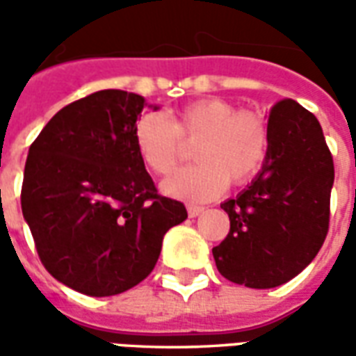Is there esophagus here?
Listing matches in <instances>:
<instances>
[{
  "mask_svg": "<svg viewBox=\"0 0 356 356\" xmlns=\"http://www.w3.org/2000/svg\"><path fill=\"white\" fill-rule=\"evenodd\" d=\"M205 209L203 207H195V205H188V214H190V218H195L199 214L203 213Z\"/></svg>",
  "mask_w": 356,
  "mask_h": 356,
  "instance_id": "1",
  "label": "esophagus"
}]
</instances>
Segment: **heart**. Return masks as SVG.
I'll return each mask as SVG.
<instances>
[{
	"mask_svg": "<svg viewBox=\"0 0 356 356\" xmlns=\"http://www.w3.org/2000/svg\"><path fill=\"white\" fill-rule=\"evenodd\" d=\"M197 165L184 168L163 182L166 195L209 201L228 182L241 186L263 168L270 149L264 118L254 111H238L224 99H199L178 111L176 118L161 111L143 113L134 124V143L151 172L170 174L195 143Z\"/></svg>",
	"mask_w": 356,
	"mask_h": 356,
	"instance_id": "b5f03b06",
	"label": "heart"
}]
</instances>
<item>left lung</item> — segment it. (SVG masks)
I'll return each mask as SVG.
<instances>
[{
	"instance_id": "obj_1",
	"label": "left lung",
	"mask_w": 356,
	"mask_h": 356,
	"mask_svg": "<svg viewBox=\"0 0 356 356\" xmlns=\"http://www.w3.org/2000/svg\"><path fill=\"white\" fill-rule=\"evenodd\" d=\"M266 128V163L247 190L220 205L230 232L213 247L224 278L254 289L282 286L311 264L326 239L334 186V159L312 113L282 99Z\"/></svg>"
}]
</instances>
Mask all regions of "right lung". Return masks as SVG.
I'll use <instances>...</instances> for the list:
<instances>
[{
	"instance_id": "1",
	"label": "right lung",
	"mask_w": 356,
	"mask_h": 356,
	"mask_svg": "<svg viewBox=\"0 0 356 356\" xmlns=\"http://www.w3.org/2000/svg\"><path fill=\"white\" fill-rule=\"evenodd\" d=\"M143 105L122 90L90 93L63 107L30 145L22 216L45 270L80 293L138 286L166 232L188 218L184 203L159 195L136 149Z\"/></svg>"
}]
</instances>
